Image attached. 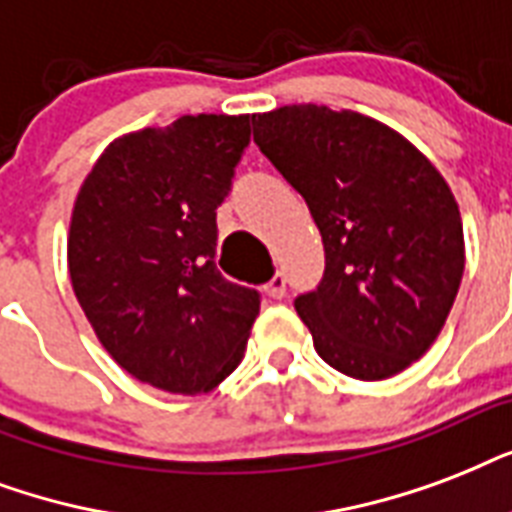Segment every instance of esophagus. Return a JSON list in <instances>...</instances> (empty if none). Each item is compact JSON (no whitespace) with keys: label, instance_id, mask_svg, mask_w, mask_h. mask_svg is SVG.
<instances>
[{"label":"esophagus","instance_id":"esophagus-1","mask_svg":"<svg viewBox=\"0 0 512 512\" xmlns=\"http://www.w3.org/2000/svg\"><path fill=\"white\" fill-rule=\"evenodd\" d=\"M264 291H267L269 299H283V293H285V275H283V272H275V275H272V280L264 285Z\"/></svg>","mask_w":512,"mask_h":512}]
</instances>
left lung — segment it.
I'll use <instances>...</instances> for the list:
<instances>
[{"instance_id":"1","label":"left lung","mask_w":512,"mask_h":512,"mask_svg":"<svg viewBox=\"0 0 512 512\" xmlns=\"http://www.w3.org/2000/svg\"><path fill=\"white\" fill-rule=\"evenodd\" d=\"M251 122L323 237V280L296 299L315 350L360 382L400 374L433 347L465 272L446 178L403 133L352 109L293 104Z\"/></svg>"}]
</instances>
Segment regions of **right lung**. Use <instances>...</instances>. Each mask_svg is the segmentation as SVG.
Listing matches in <instances>:
<instances>
[{"instance_id":"add662e5","label":"right lung","mask_w":512,"mask_h":512,"mask_svg":"<svg viewBox=\"0 0 512 512\" xmlns=\"http://www.w3.org/2000/svg\"><path fill=\"white\" fill-rule=\"evenodd\" d=\"M251 114H186L114 138L71 208L66 261L104 350L138 382L200 395L243 360L259 293L216 267V208Z\"/></svg>"}]
</instances>
